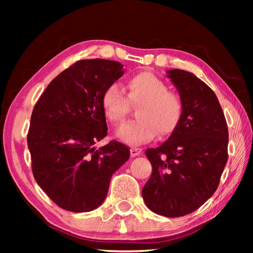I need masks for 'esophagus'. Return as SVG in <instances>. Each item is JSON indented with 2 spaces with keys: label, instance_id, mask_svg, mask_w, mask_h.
<instances>
[{
  "label": "esophagus",
  "instance_id": "34e87169",
  "mask_svg": "<svg viewBox=\"0 0 253 253\" xmlns=\"http://www.w3.org/2000/svg\"><path fill=\"white\" fill-rule=\"evenodd\" d=\"M140 154H142V149H140V148H138V147H131L130 148V155L132 157L138 156V155H140Z\"/></svg>",
  "mask_w": 253,
  "mask_h": 253
}]
</instances>
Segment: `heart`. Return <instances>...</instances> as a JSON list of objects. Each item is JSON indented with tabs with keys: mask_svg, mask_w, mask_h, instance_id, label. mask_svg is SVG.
<instances>
[{
	"mask_svg": "<svg viewBox=\"0 0 253 253\" xmlns=\"http://www.w3.org/2000/svg\"><path fill=\"white\" fill-rule=\"evenodd\" d=\"M127 96L117 84H110L101 96L105 116L114 125L125 123L130 105L138 107L137 121L123 126L118 138L130 145L151 142L157 134L166 138L177 129L184 115V101L178 93L169 90L164 80L143 71L127 81Z\"/></svg>",
	"mask_w": 253,
	"mask_h": 253,
	"instance_id": "b5f03b06",
	"label": "heart"
}]
</instances>
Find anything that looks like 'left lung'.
I'll list each match as a JSON object with an SVG mask.
<instances>
[{"label": "left lung", "mask_w": 253, "mask_h": 253, "mask_svg": "<svg viewBox=\"0 0 253 253\" xmlns=\"http://www.w3.org/2000/svg\"><path fill=\"white\" fill-rule=\"evenodd\" d=\"M168 74L184 101V115L164 144L145 152L153 170L142 194L153 212L177 217L198 210L216 191L228 161L229 131L207 84L185 70Z\"/></svg>", "instance_id": "8db88e82"}]
</instances>
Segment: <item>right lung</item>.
Listing matches in <instances>:
<instances>
[{"mask_svg": "<svg viewBox=\"0 0 253 253\" xmlns=\"http://www.w3.org/2000/svg\"><path fill=\"white\" fill-rule=\"evenodd\" d=\"M123 65L79 60L51 81L34 106L28 132L32 173L53 202L89 212L104 202L113 174L129 158L126 145L107 136L102 92L124 75Z\"/></svg>", "mask_w": 253, "mask_h": 253, "instance_id": "add662e5", "label": "right lung"}]
</instances>
